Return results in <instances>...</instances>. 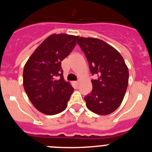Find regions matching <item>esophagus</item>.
Masks as SVG:
<instances>
[{"label": "esophagus", "instance_id": "obj_1", "mask_svg": "<svg viewBox=\"0 0 152 152\" xmlns=\"http://www.w3.org/2000/svg\"><path fill=\"white\" fill-rule=\"evenodd\" d=\"M75 84H77V85H78V84H79V80H77V81H75Z\"/></svg>", "mask_w": 152, "mask_h": 152}]
</instances>
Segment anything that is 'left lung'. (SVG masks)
<instances>
[{"mask_svg":"<svg viewBox=\"0 0 152 152\" xmlns=\"http://www.w3.org/2000/svg\"><path fill=\"white\" fill-rule=\"evenodd\" d=\"M77 43L85 55L92 75L93 89L84 96L89 110L108 115L121 104L128 87L129 70L119 52L98 39L80 37Z\"/></svg>","mask_w":152,"mask_h":152,"instance_id":"left-lung-1","label":"left lung"}]
</instances>
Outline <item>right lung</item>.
<instances>
[{
  "label": "right lung",
  "instance_id": "1",
  "mask_svg": "<svg viewBox=\"0 0 152 152\" xmlns=\"http://www.w3.org/2000/svg\"><path fill=\"white\" fill-rule=\"evenodd\" d=\"M78 36L52 34L44 40L26 61L23 87L31 103L46 115L62 112L74 88L63 78L61 61L72 52Z\"/></svg>",
  "mask_w": 152,
  "mask_h": 152
}]
</instances>
